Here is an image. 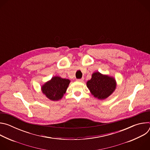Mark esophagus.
<instances>
[{"label":"esophagus","instance_id":"34e87169","mask_svg":"<svg viewBox=\"0 0 150 150\" xmlns=\"http://www.w3.org/2000/svg\"><path fill=\"white\" fill-rule=\"evenodd\" d=\"M76 81H78V82H82V81H83V78H81V79H76Z\"/></svg>","mask_w":150,"mask_h":150}]
</instances>
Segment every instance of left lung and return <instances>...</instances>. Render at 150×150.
Masks as SVG:
<instances>
[{
    "label": "left lung",
    "mask_w": 150,
    "mask_h": 150,
    "mask_svg": "<svg viewBox=\"0 0 150 150\" xmlns=\"http://www.w3.org/2000/svg\"><path fill=\"white\" fill-rule=\"evenodd\" d=\"M87 85L91 94L101 100L108 97L116 88L115 79L100 72L94 73Z\"/></svg>",
    "instance_id": "left-lung-1"
}]
</instances>
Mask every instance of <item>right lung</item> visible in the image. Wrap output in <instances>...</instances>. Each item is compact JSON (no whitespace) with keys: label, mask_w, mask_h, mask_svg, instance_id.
<instances>
[{"label":"right lung","mask_w":150,"mask_h":150,"mask_svg":"<svg viewBox=\"0 0 150 150\" xmlns=\"http://www.w3.org/2000/svg\"><path fill=\"white\" fill-rule=\"evenodd\" d=\"M70 81L68 79L54 76L42 87L41 90L47 98L51 100H59L65 93Z\"/></svg>","instance_id":"add662e5"}]
</instances>
